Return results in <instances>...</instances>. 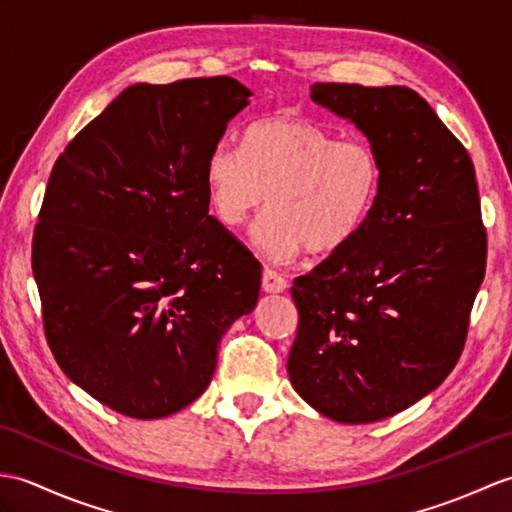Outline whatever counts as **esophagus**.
<instances>
[{
    "mask_svg": "<svg viewBox=\"0 0 512 512\" xmlns=\"http://www.w3.org/2000/svg\"><path fill=\"white\" fill-rule=\"evenodd\" d=\"M262 288L266 292H284L288 288V281L281 277L277 270L266 268L264 275H262Z\"/></svg>",
    "mask_w": 512,
    "mask_h": 512,
    "instance_id": "34e87169",
    "label": "esophagus"
}]
</instances>
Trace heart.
Wrapping results in <instances>:
<instances>
[{"label": "heart", "instance_id": "b5f03b06", "mask_svg": "<svg viewBox=\"0 0 512 512\" xmlns=\"http://www.w3.org/2000/svg\"><path fill=\"white\" fill-rule=\"evenodd\" d=\"M211 209L237 231L268 202L257 246L277 262L310 248L317 257L343 253L372 217L383 162L365 140H339L295 114L250 123L242 149L217 145L204 162Z\"/></svg>", "mask_w": 512, "mask_h": 512}]
</instances>
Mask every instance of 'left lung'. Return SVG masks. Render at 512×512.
<instances>
[{
    "label": "left lung",
    "mask_w": 512,
    "mask_h": 512,
    "mask_svg": "<svg viewBox=\"0 0 512 512\" xmlns=\"http://www.w3.org/2000/svg\"><path fill=\"white\" fill-rule=\"evenodd\" d=\"M312 101L361 129L383 189L343 253L295 279L297 394L336 422L394 416L458 363L486 273V228L469 151L418 92L314 83Z\"/></svg>",
    "instance_id": "1"
}]
</instances>
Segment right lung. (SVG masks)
<instances>
[{"label": "right lung", "mask_w": 512, "mask_h": 512, "mask_svg": "<svg viewBox=\"0 0 512 512\" xmlns=\"http://www.w3.org/2000/svg\"><path fill=\"white\" fill-rule=\"evenodd\" d=\"M248 96L233 76L132 85L52 167L32 235L43 332L63 374L123 416L191 405L259 299L262 264L204 184Z\"/></svg>", "instance_id": "obj_1"}]
</instances>
